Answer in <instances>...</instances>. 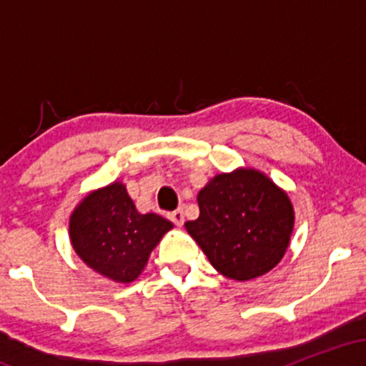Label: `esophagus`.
<instances>
[{
	"instance_id": "1",
	"label": "esophagus",
	"mask_w": 366,
	"mask_h": 366,
	"mask_svg": "<svg viewBox=\"0 0 366 366\" xmlns=\"http://www.w3.org/2000/svg\"><path fill=\"white\" fill-rule=\"evenodd\" d=\"M169 218H170V220L174 222V224L177 225V227H182V224H184V212H182V209H180V208L175 209V212L170 213Z\"/></svg>"
}]
</instances>
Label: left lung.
I'll list each match as a JSON object with an SVG mask.
<instances>
[{
	"mask_svg": "<svg viewBox=\"0 0 366 366\" xmlns=\"http://www.w3.org/2000/svg\"><path fill=\"white\" fill-rule=\"evenodd\" d=\"M199 217L186 229L217 272L234 280L267 274L291 241L294 208L274 180L254 169L215 175L197 194Z\"/></svg>",
	"mask_w": 366,
	"mask_h": 366,
	"instance_id": "8db88e82",
	"label": "left lung"
}]
</instances>
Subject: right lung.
Segmentation results:
<instances>
[{
  "label": "right lung",
  "instance_id": "obj_1",
  "mask_svg": "<svg viewBox=\"0 0 366 366\" xmlns=\"http://www.w3.org/2000/svg\"><path fill=\"white\" fill-rule=\"evenodd\" d=\"M174 227L157 213L142 215L122 182L92 191L70 215V241L92 270L129 284L144 270L151 251Z\"/></svg>",
  "mask_w": 366,
  "mask_h": 366
}]
</instances>
